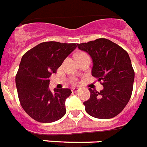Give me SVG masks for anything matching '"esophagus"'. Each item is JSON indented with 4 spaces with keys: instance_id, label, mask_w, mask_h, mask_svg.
I'll return each mask as SVG.
<instances>
[{
    "instance_id": "esophagus-1",
    "label": "esophagus",
    "mask_w": 147,
    "mask_h": 147,
    "mask_svg": "<svg viewBox=\"0 0 147 147\" xmlns=\"http://www.w3.org/2000/svg\"><path fill=\"white\" fill-rule=\"evenodd\" d=\"M71 91H72V92H77L80 91V88H76V87H74V88H71Z\"/></svg>"
}]
</instances>
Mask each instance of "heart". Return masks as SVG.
<instances>
[{
    "mask_svg": "<svg viewBox=\"0 0 147 147\" xmlns=\"http://www.w3.org/2000/svg\"><path fill=\"white\" fill-rule=\"evenodd\" d=\"M80 54H82V53H80Z\"/></svg>",
    "mask_w": 147,
    "mask_h": 147,
    "instance_id": "1",
    "label": "heart"
}]
</instances>
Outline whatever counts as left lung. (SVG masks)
I'll return each mask as SVG.
<instances>
[{
    "label": "left lung",
    "instance_id": "1",
    "mask_svg": "<svg viewBox=\"0 0 147 147\" xmlns=\"http://www.w3.org/2000/svg\"><path fill=\"white\" fill-rule=\"evenodd\" d=\"M93 61L92 75L104 86L100 92L88 88L90 98L83 102L88 114L98 119L113 118L127 105L133 90L134 71L128 53L105 38L77 44Z\"/></svg>",
    "mask_w": 147,
    "mask_h": 147
}]
</instances>
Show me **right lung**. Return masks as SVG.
Here are the masks:
<instances>
[{
  "instance_id": "obj_1",
  "label": "right lung",
  "mask_w": 147,
  "mask_h": 147,
  "mask_svg": "<svg viewBox=\"0 0 147 147\" xmlns=\"http://www.w3.org/2000/svg\"><path fill=\"white\" fill-rule=\"evenodd\" d=\"M76 48V43L43 42L24 54L16 76L19 99L23 110L39 122L49 123L66 113L65 100L69 88L49 89V76Z\"/></svg>"
}]
</instances>
